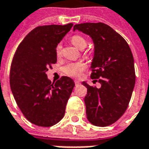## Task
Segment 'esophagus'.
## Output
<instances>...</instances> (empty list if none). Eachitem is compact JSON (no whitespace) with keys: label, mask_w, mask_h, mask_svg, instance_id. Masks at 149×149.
<instances>
[{"label":"esophagus","mask_w":149,"mask_h":149,"mask_svg":"<svg viewBox=\"0 0 149 149\" xmlns=\"http://www.w3.org/2000/svg\"><path fill=\"white\" fill-rule=\"evenodd\" d=\"M75 84H76V86H77V85H79V84H80V82L79 81V80H77V79H76L75 80Z\"/></svg>","instance_id":"1"}]
</instances>
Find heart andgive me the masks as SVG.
Returning a JSON list of instances; mask_svg holds the SVG:
<instances>
[{
  "label": "heart",
  "mask_w": 149,
  "mask_h": 149,
  "mask_svg": "<svg viewBox=\"0 0 149 149\" xmlns=\"http://www.w3.org/2000/svg\"><path fill=\"white\" fill-rule=\"evenodd\" d=\"M71 42L76 47L79 49H84L87 45V42L86 39L83 36H79V35H75L72 36L71 38ZM61 49H62V46L60 44H58L56 48L57 55H59L61 53ZM85 69H86V65L82 62H79V63H72L67 64L64 67V71L69 76L77 77L80 76L81 72Z\"/></svg>",
  "instance_id": "1"
}]
</instances>
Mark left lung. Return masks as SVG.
I'll return each mask as SVG.
<instances>
[{
  "label": "left lung",
  "instance_id": "left-lung-1",
  "mask_svg": "<svg viewBox=\"0 0 149 149\" xmlns=\"http://www.w3.org/2000/svg\"><path fill=\"white\" fill-rule=\"evenodd\" d=\"M92 38L94 54L91 75L99 88L83 82L87 88L84 98L86 118L92 125L106 127L119 119L127 108L135 84L134 58L122 36L106 24H75Z\"/></svg>",
  "mask_w": 149,
  "mask_h": 149
}]
</instances>
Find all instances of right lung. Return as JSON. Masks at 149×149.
<instances>
[{
    "label": "right lung",
    "mask_w": 149,
    "mask_h": 149,
    "mask_svg": "<svg viewBox=\"0 0 149 149\" xmlns=\"http://www.w3.org/2000/svg\"><path fill=\"white\" fill-rule=\"evenodd\" d=\"M73 24L34 29L18 45L10 72L11 92L24 116L34 125L50 127L65 115L74 81L61 77L52 84L46 72L57 61L56 48Z\"/></svg>",
    "instance_id": "right-lung-1"
}]
</instances>
